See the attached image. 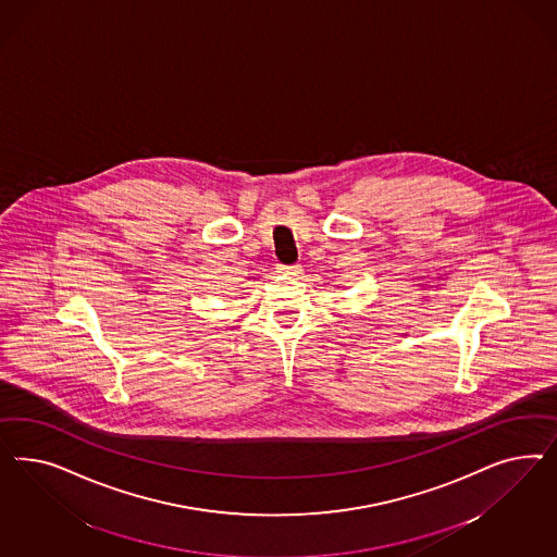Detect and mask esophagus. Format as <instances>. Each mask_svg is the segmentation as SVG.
Wrapping results in <instances>:
<instances>
[{
  "mask_svg": "<svg viewBox=\"0 0 557 557\" xmlns=\"http://www.w3.org/2000/svg\"><path fill=\"white\" fill-rule=\"evenodd\" d=\"M277 273H282V275H298V273H302V265H277Z\"/></svg>",
  "mask_w": 557,
  "mask_h": 557,
  "instance_id": "esophagus-1",
  "label": "esophagus"
}]
</instances>
